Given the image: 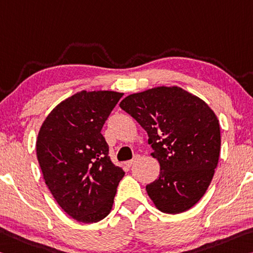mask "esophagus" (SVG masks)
Returning a JSON list of instances; mask_svg holds the SVG:
<instances>
[{"instance_id": "34e87169", "label": "esophagus", "mask_w": 253, "mask_h": 253, "mask_svg": "<svg viewBox=\"0 0 253 253\" xmlns=\"http://www.w3.org/2000/svg\"><path fill=\"white\" fill-rule=\"evenodd\" d=\"M139 160H141V155H135L134 158H133V160H130V161H128V162H126V166L127 167H131V166H134V164L136 163V162H138Z\"/></svg>"}]
</instances>
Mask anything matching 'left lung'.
Wrapping results in <instances>:
<instances>
[{
  "label": "left lung",
  "instance_id": "8db88e82",
  "mask_svg": "<svg viewBox=\"0 0 253 253\" xmlns=\"http://www.w3.org/2000/svg\"><path fill=\"white\" fill-rule=\"evenodd\" d=\"M119 106L147 131L160 162L148 196L163 213L188 211L206 192L218 163L220 131L213 110L178 86L130 94Z\"/></svg>",
  "mask_w": 253,
  "mask_h": 253
}]
</instances>
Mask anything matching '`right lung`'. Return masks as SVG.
<instances>
[{
  "mask_svg": "<svg viewBox=\"0 0 253 253\" xmlns=\"http://www.w3.org/2000/svg\"><path fill=\"white\" fill-rule=\"evenodd\" d=\"M123 93L82 91L48 115L38 134L37 158L56 202L82 223L105 218L125 171L115 166L101 129Z\"/></svg>",
  "mask_w": 253,
  "mask_h": 253,
  "instance_id": "1",
  "label": "right lung"
}]
</instances>
